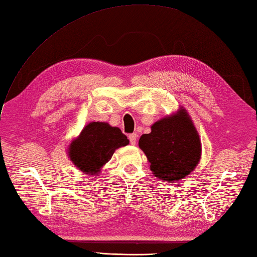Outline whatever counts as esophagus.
<instances>
[{
    "label": "esophagus",
    "mask_w": 257,
    "mask_h": 257,
    "mask_svg": "<svg viewBox=\"0 0 257 257\" xmlns=\"http://www.w3.org/2000/svg\"><path fill=\"white\" fill-rule=\"evenodd\" d=\"M128 140H130V143H131L132 145H135V144H136V141H137V135H136L135 133L130 134V135H128Z\"/></svg>",
    "instance_id": "34e87169"
}]
</instances>
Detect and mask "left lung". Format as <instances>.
<instances>
[{"instance_id": "obj_1", "label": "left lung", "mask_w": 257, "mask_h": 257, "mask_svg": "<svg viewBox=\"0 0 257 257\" xmlns=\"http://www.w3.org/2000/svg\"><path fill=\"white\" fill-rule=\"evenodd\" d=\"M138 145L155 176L171 182L190 174L201 157L199 135L184 109L156 122L151 133L142 135Z\"/></svg>"}]
</instances>
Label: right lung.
<instances>
[{
  "label": "right lung",
  "mask_w": 257,
  "mask_h": 257,
  "mask_svg": "<svg viewBox=\"0 0 257 257\" xmlns=\"http://www.w3.org/2000/svg\"><path fill=\"white\" fill-rule=\"evenodd\" d=\"M128 143L120 128L108 123L92 122L83 128L78 140L72 142L69 157L79 170L94 175L111 159L116 148Z\"/></svg>",
  "instance_id": "obj_1"
}]
</instances>
